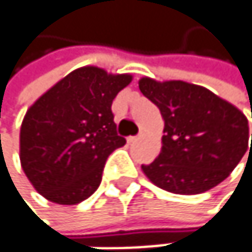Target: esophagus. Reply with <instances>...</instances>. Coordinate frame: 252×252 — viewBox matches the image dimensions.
<instances>
[{
    "label": "esophagus",
    "instance_id": "obj_1",
    "mask_svg": "<svg viewBox=\"0 0 252 252\" xmlns=\"http://www.w3.org/2000/svg\"><path fill=\"white\" fill-rule=\"evenodd\" d=\"M138 138H140V135H129V137H126V141L128 143H135Z\"/></svg>",
    "mask_w": 252,
    "mask_h": 252
}]
</instances>
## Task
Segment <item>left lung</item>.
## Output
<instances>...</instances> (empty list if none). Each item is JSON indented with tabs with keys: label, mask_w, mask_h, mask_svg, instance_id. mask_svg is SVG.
I'll use <instances>...</instances> for the list:
<instances>
[{
	"label": "left lung",
	"mask_w": 252,
	"mask_h": 252,
	"mask_svg": "<svg viewBox=\"0 0 252 252\" xmlns=\"http://www.w3.org/2000/svg\"><path fill=\"white\" fill-rule=\"evenodd\" d=\"M138 87L165 121L159 156L141 165L156 187L182 195L209 191L251 153L247 117L209 89L150 77L140 78Z\"/></svg>",
	"instance_id": "8db88e82"
}]
</instances>
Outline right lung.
Segmentation results:
<instances>
[{
  "mask_svg": "<svg viewBox=\"0 0 252 252\" xmlns=\"http://www.w3.org/2000/svg\"><path fill=\"white\" fill-rule=\"evenodd\" d=\"M131 80V74L81 67L27 109L20 128V163L46 200L73 206L97 189L108 156L126 144L117 134L111 106Z\"/></svg>",
  "mask_w": 252,
  "mask_h": 252,
  "instance_id": "obj_1",
  "label": "right lung"
}]
</instances>
